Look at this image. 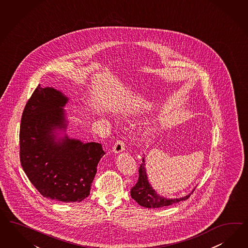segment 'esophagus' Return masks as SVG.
<instances>
[{
  "instance_id": "esophagus-1",
  "label": "esophagus",
  "mask_w": 248,
  "mask_h": 248,
  "mask_svg": "<svg viewBox=\"0 0 248 248\" xmlns=\"http://www.w3.org/2000/svg\"><path fill=\"white\" fill-rule=\"evenodd\" d=\"M123 150H125V143L122 140H117L116 143L114 144L113 148H112V151L114 153H121Z\"/></svg>"
}]
</instances>
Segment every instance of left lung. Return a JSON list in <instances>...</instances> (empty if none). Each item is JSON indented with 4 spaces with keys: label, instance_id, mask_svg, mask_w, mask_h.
<instances>
[{
    "label": "left lung",
    "instance_id": "8db88e82",
    "mask_svg": "<svg viewBox=\"0 0 248 248\" xmlns=\"http://www.w3.org/2000/svg\"><path fill=\"white\" fill-rule=\"evenodd\" d=\"M142 161L143 163L140 164V167L139 169V180L130 190L131 198L136 200V202L139 205L148 208H158L163 206H168L187 199L195 190L194 188L190 194L180 198H166L159 196V194H157L153 189L151 185L149 184L147 171L145 168L144 157Z\"/></svg>",
    "mask_w": 248,
    "mask_h": 248
}]
</instances>
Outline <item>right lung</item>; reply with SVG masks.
Listing matches in <instances>:
<instances>
[{
	"label": "right lung",
	"mask_w": 248,
	"mask_h": 248,
	"mask_svg": "<svg viewBox=\"0 0 248 248\" xmlns=\"http://www.w3.org/2000/svg\"><path fill=\"white\" fill-rule=\"evenodd\" d=\"M69 99L51 87L38 86L24 108L20 128V160L29 180L44 198L80 202L91 192L97 165L105 155L96 142L57 139L67 127Z\"/></svg>",
	"instance_id": "add662e5"
}]
</instances>
